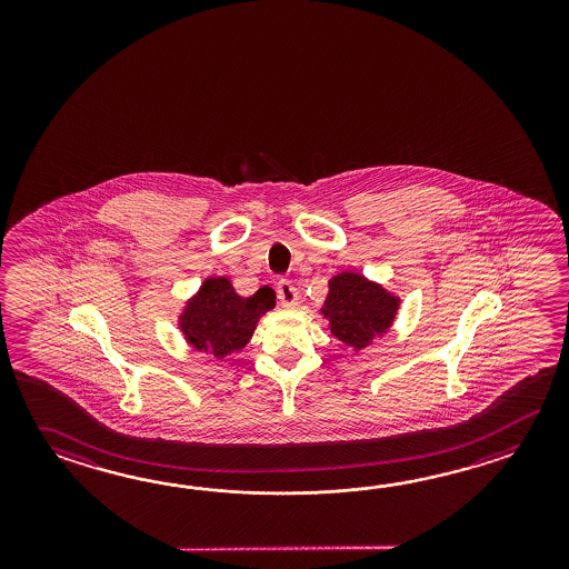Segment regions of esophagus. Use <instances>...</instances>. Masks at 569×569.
Listing matches in <instances>:
<instances>
[{
  "label": "esophagus",
  "instance_id": "esophagus-1",
  "mask_svg": "<svg viewBox=\"0 0 569 569\" xmlns=\"http://www.w3.org/2000/svg\"><path fill=\"white\" fill-rule=\"evenodd\" d=\"M277 292H279V299L284 307H297L299 302V292L290 284L289 280H280L277 284Z\"/></svg>",
  "mask_w": 569,
  "mask_h": 569
}]
</instances>
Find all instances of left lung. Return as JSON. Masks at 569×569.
Here are the masks:
<instances>
[{"mask_svg":"<svg viewBox=\"0 0 569 569\" xmlns=\"http://www.w3.org/2000/svg\"><path fill=\"white\" fill-rule=\"evenodd\" d=\"M400 297L360 272L343 270L327 280V297L319 315L331 336L353 353L370 348L390 331L400 309Z\"/></svg>","mask_w":569,"mask_h":569,"instance_id":"obj_1","label":"left lung"}]
</instances>
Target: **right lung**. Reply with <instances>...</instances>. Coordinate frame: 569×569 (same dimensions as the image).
<instances>
[{"mask_svg":"<svg viewBox=\"0 0 569 569\" xmlns=\"http://www.w3.org/2000/svg\"><path fill=\"white\" fill-rule=\"evenodd\" d=\"M274 299L270 287L240 297L228 277H207L182 305L177 327L191 350L221 360L250 343L258 321L274 309Z\"/></svg>","mask_w":569,"mask_h":569,"instance_id":"1","label":"right lung"}]
</instances>
